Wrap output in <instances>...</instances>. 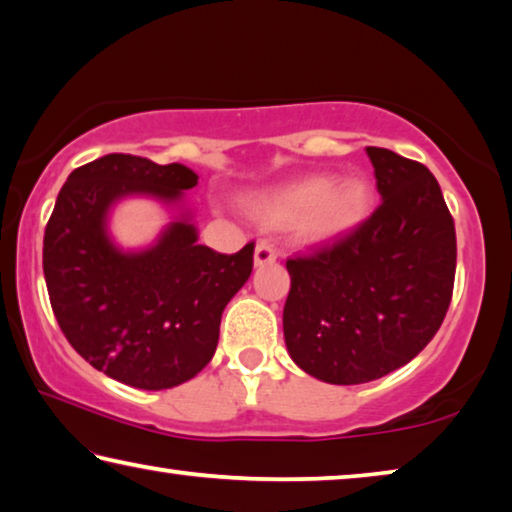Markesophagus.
Wrapping results in <instances>:
<instances>
[{
    "instance_id": "34e87169",
    "label": "esophagus",
    "mask_w": 512,
    "mask_h": 512,
    "mask_svg": "<svg viewBox=\"0 0 512 512\" xmlns=\"http://www.w3.org/2000/svg\"><path fill=\"white\" fill-rule=\"evenodd\" d=\"M275 259H278V250L271 241H257V248H255V264L257 266H264V264H273Z\"/></svg>"
}]
</instances>
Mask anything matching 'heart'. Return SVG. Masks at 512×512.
<instances>
[{
  "instance_id": "1",
  "label": "heart",
  "mask_w": 512,
  "mask_h": 512,
  "mask_svg": "<svg viewBox=\"0 0 512 512\" xmlns=\"http://www.w3.org/2000/svg\"><path fill=\"white\" fill-rule=\"evenodd\" d=\"M371 186L362 177L335 182L330 175H310L248 202L264 221H289L298 241L323 243L344 237L367 221L371 212Z\"/></svg>"
}]
</instances>
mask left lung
Returning <instances> with one entry per match:
<instances>
[{
  "instance_id": "8db88e82",
  "label": "left lung",
  "mask_w": 512,
  "mask_h": 512,
  "mask_svg": "<svg viewBox=\"0 0 512 512\" xmlns=\"http://www.w3.org/2000/svg\"><path fill=\"white\" fill-rule=\"evenodd\" d=\"M367 154L383 202L353 232L287 259L289 355L332 385L383 378L424 351L456 278V225L431 170L385 148Z\"/></svg>"
}]
</instances>
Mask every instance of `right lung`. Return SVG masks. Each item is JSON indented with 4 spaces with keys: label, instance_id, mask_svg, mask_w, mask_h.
<instances>
[{
    "label": "right lung",
    "instance_id": "obj_1",
    "mask_svg": "<svg viewBox=\"0 0 512 512\" xmlns=\"http://www.w3.org/2000/svg\"><path fill=\"white\" fill-rule=\"evenodd\" d=\"M198 175L113 152L75 168L45 227L43 271L70 346L109 378L139 389L182 385L207 367L221 316L253 271L255 241L223 255L177 221L145 253L125 255L104 230L127 193L180 200Z\"/></svg>",
    "mask_w": 512,
    "mask_h": 512
}]
</instances>
